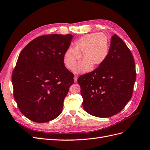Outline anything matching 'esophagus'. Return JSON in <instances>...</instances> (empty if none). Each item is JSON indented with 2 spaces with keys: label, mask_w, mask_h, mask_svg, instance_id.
Here are the masks:
<instances>
[{
  "label": "esophagus",
  "mask_w": 150,
  "mask_h": 150,
  "mask_svg": "<svg viewBox=\"0 0 150 150\" xmlns=\"http://www.w3.org/2000/svg\"><path fill=\"white\" fill-rule=\"evenodd\" d=\"M77 77H78V76H77V75H75L74 77V82H76L77 81Z\"/></svg>",
  "instance_id": "34e87169"
}]
</instances>
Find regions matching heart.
I'll use <instances>...</instances> for the list:
<instances>
[{
    "mask_svg": "<svg viewBox=\"0 0 150 150\" xmlns=\"http://www.w3.org/2000/svg\"><path fill=\"white\" fill-rule=\"evenodd\" d=\"M108 49V39L104 33L97 32L85 35L76 41L74 48H69L66 50L63 56L64 64L68 69H73L82 52L85 59L75 65L74 71L77 73H87L91 70L92 64L96 67L104 63Z\"/></svg>",
    "mask_w": 150,
    "mask_h": 150,
    "instance_id": "1",
    "label": "heart"
}]
</instances>
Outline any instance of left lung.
Listing matches in <instances>:
<instances>
[{
	"mask_svg": "<svg viewBox=\"0 0 150 150\" xmlns=\"http://www.w3.org/2000/svg\"><path fill=\"white\" fill-rule=\"evenodd\" d=\"M135 80L132 53L123 41L114 34L104 63L77 79L84 109L97 117L117 114L132 98Z\"/></svg>",
	"mask_w": 150,
	"mask_h": 150,
	"instance_id": "8db88e82",
	"label": "left lung"
}]
</instances>
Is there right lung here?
I'll use <instances>...</instances> for the list:
<instances>
[{"label": "right lung", "mask_w": 150, "mask_h": 150, "mask_svg": "<svg viewBox=\"0 0 150 150\" xmlns=\"http://www.w3.org/2000/svg\"><path fill=\"white\" fill-rule=\"evenodd\" d=\"M73 35L40 36L26 45L13 71V97L29 120L48 122L61 113L64 98L74 83L63 62Z\"/></svg>", "instance_id": "1"}]
</instances>
